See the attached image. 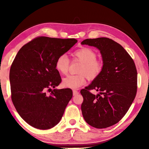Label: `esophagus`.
<instances>
[{"label": "esophagus", "instance_id": "esophagus-1", "mask_svg": "<svg viewBox=\"0 0 149 149\" xmlns=\"http://www.w3.org/2000/svg\"><path fill=\"white\" fill-rule=\"evenodd\" d=\"M78 93H79V92L77 90H73V95H77Z\"/></svg>", "mask_w": 149, "mask_h": 149}]
</instances>
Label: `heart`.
Masks as SVG:
<instances>
[{
    "mask_svg": "<svg viewBox=\"0 0 149 149\" xmlns=\"http://www.w3.org/2000/svg\"><path fill=\"white\" fill-rule=\"evenodd\" d=\"M73 59L81 63L78 70V75H70L63 80L64 87L77 89L86 83L87 77L89 79H94L101 74L103 64L97 59V54L89 47H82L72 53ZM70 61L65 54H61L56 60L55 68L61 74H66L68 71Z\"/></svg>",
    "mask_w": 149,
    "mask_h": 149,
    "instance_id": "heart-1",
    "label": "heart"
}]
</instances>
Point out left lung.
Here are the masks:
<instances>
[{
    "label": "left lung",
    "instance_id": "1",
    "mask_svg": "<svg viewBox=\"0 0 149 149\" xmlns=\"http://www.w3.org/2000/svg\"><path fill=\"white\" fill-rule=\"evenodd\" d=\"M82 45L100 50L103 61L101 74L81 90L83 116L88 124L103 129L118 123L127 112L137 92V70L133 59L123 47L111 39H86ZM91 89L100 91L97 96Z\"/></svg>",
    "mask_w": 149,
    "mask_h": 149
}]
</instances>
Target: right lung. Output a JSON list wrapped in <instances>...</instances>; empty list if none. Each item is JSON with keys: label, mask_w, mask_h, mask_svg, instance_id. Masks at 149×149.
I'll return each instance as SVG.
<instances>
[{"label": "right lung", "mask_w": 149, "mask_h": 149, "mask_svg": "<svg viewBox=\"0 0 149 149\" xmlns=\"http://www.w3.org/2000/svg\"><path fill=\"white\" fill-rule=\"evenodd\" d=\"M77 42L74 38L37 37L22 47L13 61L12 102L22 119L33 127L45 130L61 120L73 93L70 88L56 89L61 78L55 63Z\"/></svg>", "instance_id": "obj_1"}]
</instances>
